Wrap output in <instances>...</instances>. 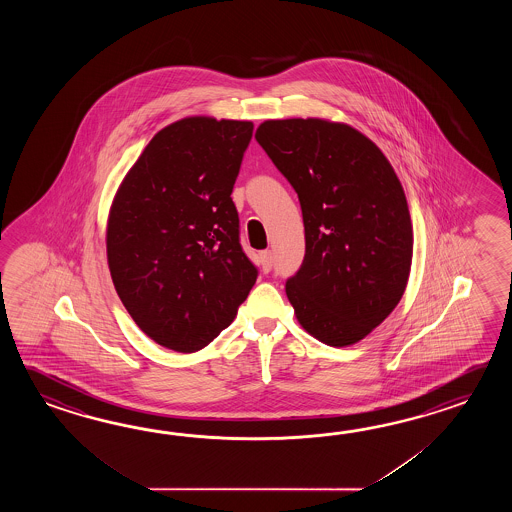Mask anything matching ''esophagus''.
Segmentation results:
<instances>
[{"label":"esophagus","mask_w":512,"mask_h":512,"mask_svg":"<svg viewBox=\"0 0 512 512\" xmlns=\"http://www.w3.org/2000/svg\"><path fill=\"white\" fill-rule=\"evenodd\" d=\"M261 269L263 272H269L272 269V252L263 251L260 254Z\"/></svg>","instance_id":"34e87169"}]
</instances>
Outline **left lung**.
Wrapping results in <instances>:
<instances>
[{
    "instance_id": "left-lung-1",
    "label": "left lung",
    "mask_w": 512,
    "mask_h": 512,
    "mask_svg": "<svg viewBox=\"0 0 512 512\" xmlns=\"http://www.w3.org/2000/svg\"><path fill=\"white\" fill-rule=\"evenodd\" d=\"M256 141L302 207L305 256L285 293L327 346L370 335L399 304L412 265V221L392 164L346 124L265 120Z\"/></svg>"
}]
</instances>
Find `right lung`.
<instances>
[{"instance_id": "1", "label": "right lung", "mask_w": 512, "mask_h": 512, "mask_svg": "<svg viewBox=\"0 0 512 512\" xmlns=\"http://www.w3.org/2000/svg\"><path fill=\"white\" fill-rule=\"evenodd\" d=\"M252 130L247 120H177L144 148L115 196L109 272L135 324L164 348H205L256 283L230 197Z\"/></svg>"}]
</instances>
